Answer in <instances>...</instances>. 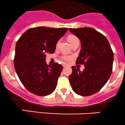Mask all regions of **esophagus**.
<instances>
[{
    "instance_id": "esophagus-1",
    "label": "esophagus",
    "mask_w": 125,
    "mask_h": 125,
    "mask_svg": "<svg viewBox=\"0 0 125 125\" xmlns=\"http://www.w3.org/2000/svg\"><path fill=\"white\" fill-rule=\"evenodd\" d=\"M63 67H66V66H67V65H66V64H65V63H63Z\"/></svg>"
}]
</instances>
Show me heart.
Returning a JSON list of instances; mask_svg holds the SVG:
<instances>
[{
  "instance_id": "obj_1",
  "label": "heart",
  "mask_w": 125,
  "mask_h": 125,
  "mask_svg": "<svg viewBox=\"0 0 125 125\" xmlns=\"http://www.w3.org/2000/svg\"><path fill=\"white\" fill-rule=\"evenodd\" d=\"M77 40H78V38L74 35H70L68 37V40L70 42V43L71 44L74 43V42H76ZM59 41L56 44V47L57 48V46H59ZM74 56L71 55H67V54H63L62 55H61L60 57V59L62 60V62H69L70 61H71L73 59Z\"/></svg>"
}]
</instances>
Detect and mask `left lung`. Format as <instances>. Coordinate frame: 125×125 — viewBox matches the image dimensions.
Masks as SVG:
<instances>
[{
    "label": "left lung",
    "mask_w": 125,
    "mask_h": 125,
    "mask_svg": "<svg viewBox=\"0 0 125 125\" xmlns=\"http://www.w3.org/2000/svg\"><path fill=\"white\" fill-rule=\"evenodd\" d=\"M69 30L81 43L82 48L76 63L85 66L82 72L72 66L69 81L76 94L90 96L100 91L109 79L112 72L113 51L106 37L94 29Z\"/></svg>",
    "instance_id": "obj_1"
}]
</instances>
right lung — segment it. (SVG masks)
<instances>
[{
    "label": "right lung",
    "instance_id": "right-lung-1",
    "mask_svg": "<svg viewBox=\"0 0 125 125\" xmlns=\"http://www.w3.org/2000/svg\"><path fill=\"white\" fill-rule=\"evenodd\" d=\"M68 28H30L19 38L15 48L14 66L18 77L27 90L38 96L50 95L56 88L62 71L61 64L48 65V53L54 54L59 40Z\"/></svg>",
    "mask_w": 125,
    "mask_h": 125
}]
</instances>
